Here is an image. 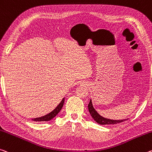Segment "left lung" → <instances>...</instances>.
<instances>
[{"mask_svg": "<svg viewBox=\"0 0 152 152\" xmlns=\"http://www.w3.org/2000/svg\"><path fill=\"white\" fill-rule=\"evenodd\" d=\"M88 112L90 113L91 116H92L93 118L96 122H97L98 124H118L120 122H124L126 119L124 120H111V119H107L105 118H103L102 115H100L98 114L97 111L95 110V108L93 107L92 101L90 99V102H89L88 105Z\"/></svg>", "mask_w": 152, "mask_h": 152, "instance_id": "1", "label": "left lung"}]
</instances>
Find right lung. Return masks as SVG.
Here are the masks:
<instances>
[{
  "instance_id": "right-lung-1",
  "label": "right lung",
  "mask_w": 152,
  "mask_h": 152,
  "mask_svg": "<svg viewBox=\"0 0 152 152\" xmlns=\"http://www.w3.org/2000/svg\"><path fill=\"white\" fill-rule=\"evenodd\" d=\"M65 102V97L63 98V99L61 100V102L59 103V104L55 108V109L50 112L49 114L47 115H43V116L39 117V118H32V120L36 122H42V121H49L51 119L53 118L54 117L56 116L57 114L61 111V110L63 107L64 103Z\"/></svg>"
}]
</instances>
